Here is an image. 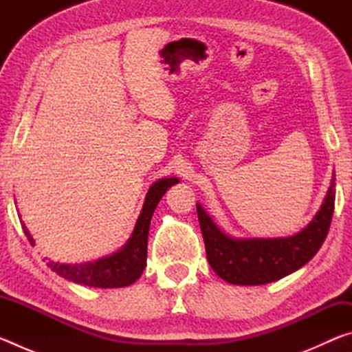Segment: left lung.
<instances>
[{"instance_id":"obj_1","label":"left lung","mask_w":352,"mask_h":352,"mask_svg":"<svg viewBox=\"0 0 352 352\" xmlns=\"http://www.w3.org/2000/svg\"><path fill=\"white\" fill-rule=\"evenodd\" d=\"M333 186L336 183L332 178L320 211L301 233L278 239H231L197 205L206 258L212 270L230 284L261 285L301 269L317 254L329 231L336 204Z\"/></svg>"}]
</instances>
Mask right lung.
Returning <instances> with one entry per match:
<instances>
[{
  "label": "right lung",
  "mask_w": 352,
  "mask_h": 352,
  "mask_svg": "<svg viewBox=\"0 0 352 352\" xmlns=\"http://www.w3.org/2000/svg\"><path fill=\"white\" fill-rule=\"evenodd\" d=\"M175 183H178V178H164V180H160L153 186H151L146 195V201L138 217V222L135 225L133 234L126 245H124V248L119 250L118 253L109 256V258L80 265L50 262L47 264L50 269L56 272L58 276L68 279V281L90 285V287L115 289L133 284L141 276L146 267L148 226H151V219L153 216L155 208H157L158 201L162 200L166 190ZM23 230H25L29 242L34 245V241L26 230V226H23Z\"/></svg>",
  "instance_id": "right-lung-1"
}]
</instances>
